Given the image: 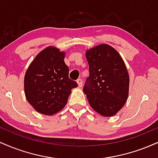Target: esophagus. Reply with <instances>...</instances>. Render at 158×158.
I'll return each instance as SVG.
<instances>
[{
  "label": "esophagus",
  "instance_id": "obj_1",
  "mask_svg": "<svg viewBox=\"0 0 158 158\" xmlns=\"http://www.w3.org/2000/svg\"><path fill=\"white\" fill-rule=\"evenodd\" d=\"M77 84H78V85H79V88H81V85H82V80H81V79H77Z\"/></svg>",
  "mask_w": 158,
  "mask_h": 158
}]
</instances>
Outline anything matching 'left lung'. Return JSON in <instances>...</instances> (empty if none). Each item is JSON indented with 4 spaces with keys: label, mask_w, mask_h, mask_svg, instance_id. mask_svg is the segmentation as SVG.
<instances>
[{
    "label": "left lung",
    "mask_w": 158,
    "mask_h": 158,
    "mask_svg": "<svg viewBox=\"0 0 158 158\" xmlns=\"http://www.w3.org/2000/svg\"><path fill=\"white\" fill-rule=\"evenodd\" d=\"M89 77L83 91L91 108L105 117H112L126 103L129 76L122 57L108 44H100L85 52Z\"/></svg>",
    "instance_id": "obj_1"
}]
</instances>
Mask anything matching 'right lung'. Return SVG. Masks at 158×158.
I'll return each instance as SVG.
<instances>
[{"mask_svg":"<svg viewBox=\"0 0 158 158\" xmlns=\"http://www.w3.org/2000/svg\"><path fill=\"white\" fill-rule=\"evenodd\" d=\"M64 56L58 48L48 47L35 56L25 73V96L40 114L50 116L61 110L71 90L78 86L69 79Z\"/></svg>","mask_w":158,"mask_h":158,"instance_id":"obj_1","label":"right lung"}]
</instances>
